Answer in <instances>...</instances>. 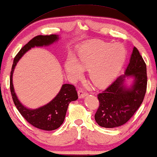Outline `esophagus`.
I'll return each instance as SVG.
<instances>
[{
    "label": "esophagus",
    "instance_id": "34e87169",
    "mask_svg": "<svg viewBox=\"0 0 157 157\" xmlns=\"http://www.w3.org/2000/svg\"><path fill=\"white\" fill-rule=\"evenodd\" d=\"M78 97L80 98H83L86 97L88 95V93L87 92H86L83 89H81V90H78Z\"/></svg>",
    "mask_w": 157,
    "mask_h": 157
}]
</instances>
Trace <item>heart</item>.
Instances as JSON below:
<instances>
[{
	"instance_id": "obj_1",
	"label": "heart",
	"mask_w": 157,
	"mask_h": 157,
	"mask_svg": "<svg viewBox=\"0 0 157 157\" xmlns=\"http://www.w3.org/2000/svg\"><path fill=\"white\" fill-rule=\"evenodd\" d=\"M126 58V50L121 44L94 41L82 47L78 59L68 58L65 64L70 78L78 79L89 68V76L97 86H104L113 81L121 71Z\"/></svg>"
}]
</instances>
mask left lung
Wrapping results in <instances>:
<instances>
[{
	"label": "left lung",
	"instance_id": "8db88e82",
	"mask_svg": "<svg viewBox=\"0 0 157 157\" xmlns=\"http://www.w3.org/2000/svg\"><path fill=\"white\" fill-rule=\"evenodd\" d=\"M126 76L134 78L130 87L125 85ZM147 85V65L138 49L134 47L124 76L118 77L98 94L99 106L94 116L96 123L105 128L118 127L126 124L142 104Z\"/></svg>",
	"mask_w": 157,
	"mask_h": 157
}]
</instances>
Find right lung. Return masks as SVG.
I'll return each instance as SVG.
<instances>
[{
  "label": "right lung",
  "mask_w": 157,
  "mask_h": 157,
  "mask_svg": "<svg viewBox=\"0 0 157 157\" xmlns=\"http://www.w3.org/2000/svg\"><path fill=\"white\" fill-rule=\"evenodd\" d=\"M59 36L51 34L49 36H37L25 45L17 53L13 60L10 76V89L15 106L23 117L35 127L42 130L52 131L60 127L63 123L68 106L71 101L78 98L76 88L71 84H63L53 99L44 106L36 109H29L19 101L13 85V74L17 62L21 57L35 46H49L59 40Z\"/></svg>",
  "instance_id": "1"
}]
</instances>
